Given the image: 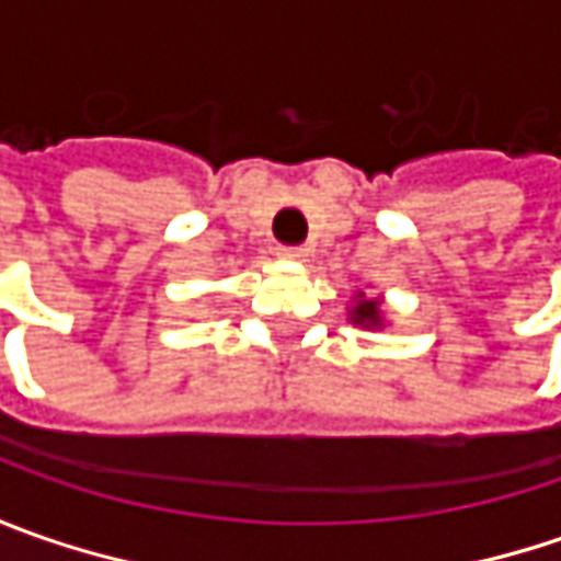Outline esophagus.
<instances>
[{
  "mask_svg": "<svg viewBox=\"0 0 561 561\" xmlns=\"http://www.w3.org/2000/svg\"><path fill=\"white\" fill-rule=\"evenodd\" d=\"M280 255H284L287 262H296V265L309 262V249H306V247H284V249H280Z\"/></svg>",
  "mask_w": 561,
  "mask_h": 561,
  "instance_id": "obj_1",
  "label": "esophagus"
}]
</instances>
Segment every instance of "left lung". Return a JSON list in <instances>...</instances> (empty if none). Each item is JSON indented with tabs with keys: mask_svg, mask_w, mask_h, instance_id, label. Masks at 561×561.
Instances as JSON below:
<instances>
[{
	"mask_svg": "<svg viewBox=\"0 0 561 561\" xmlns=\"http://www.w3.org/2000/svg\"><path fill=\"white\" fill-rule=\"evenodd\" d=\"M346 321L356 324L362 331H383L387 328V309H383V296H371L368 287L356 290V296L346 306Z\"/></svg>",
	"mask_w": 561,
	"mask_h": 561,
	"instance_id": "left-lung-1",
	"label": "left lung"
}]
</instances>
